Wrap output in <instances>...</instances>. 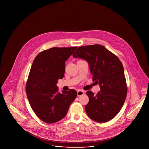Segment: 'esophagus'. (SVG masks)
Here are the masks:
<instances>
[{
    "instance_id": "34e87169",
    "label": "esophagus",
    "mask_w": 149,
    "mask_h": 149,
    "mask_svg": "<svg viewBox=\"0 0 149 149\" xmlns=\"http://www.w3.org/2000/svg\"><path fill=\"white\" fill-rule=\"evenodd\" d=\"M84 93H85L84 92V91H82V90H78V92H77L78 96H80V95L84 94Z\"/></svg>"
}]
</instances>
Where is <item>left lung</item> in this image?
<instances>
[{
  "instance_id": "1",
  "label": "left lung",
  "mask_w": 149,
  "mask_h": 149,
  "mask_svg": "<svg viewBox=\"0 0 149 149\" xmlns=\"http://www.w3.org/2000/svg\"><path fill=\"white\" fill-rule=\"evenodd\" d=\"M72 56L87 61L93 81L98 83L100 88L95 95L91 91L86 92L89 98L85 106L87 115L99 123L112 120L120 111L127 93L124 68L120 60L100 45L80 47Z\"/></svg>"
}]
</instances>
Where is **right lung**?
I'll return each mask as SVG.
<instances>
[{"mask_svg": "<svg viewBox=\"0 0 149 149\" xmlns=\"http://www.w3.org/2000/svg\"><path fill=\"white\" fill-rule=\"evenodd\" d=\"M77 47H53L36 57L29 71L26 94L37 116L48 123H55L66 116L77 97L74 89L59 92L56 84L64 78L65 61Z\"/></svg>", "mask_w": 149, "mask_h": 149, "instance_id": "right-lung-1", "label": "right lung"}]
</instances>
